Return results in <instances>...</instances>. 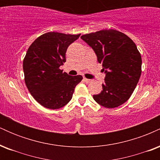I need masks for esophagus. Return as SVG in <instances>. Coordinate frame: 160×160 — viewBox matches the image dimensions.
Returning <instances> with one entry per match:
<instances>
[{
    "instance_id": "1",
    "label": "esophagus",
    "mask_w": 160,
    "mask_h": 160,
    "mask_svg": "<svg viewBox=\"0 0 160 160\" xmlns=\"http://www.w3.org/2000/svg\"><path fill=\"white\" fill-rule=\"evenodd\" d=\"M83 81L86 82V83H89L92 80H89V79H86V78H83Z\"/></svg>"
}]
</instances>
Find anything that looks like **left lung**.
Returning a JSON list of instances; mask_svg holds the SVG:
<instances>
[{"mask_svg":"<svg viewBox=\"0 0 160 160\" xmlns=\"http://www.w3.org/2000/svg\"><path fill=\"white\" fill-rule=\"evenodd\" d=\"M85 41L102 64L105 74L102 90L93 95L97 103L107 108L124 104L136 87L141 74V56L127 35L109 29L84 34Z\"/></svg>","mask_w":160,"mask_h":160,"instance_id":"obj_1","label":"left lung"}]
</instances>
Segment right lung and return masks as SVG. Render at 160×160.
Masks as SVG:
<instances>
[{"label":"right lung","mask_w":160,"mask_h":160,"mask_svg":"<svg viewBox=\"0 0 160 160\" xmlns=\"http://www.w3.org/2000/svg\"><path fill=\"white\" fill-rule=\"evenodd\" d=\"M80 34L48 32L29 47L23 60L25 82L38 103L49 109H58L72 98L80 75L71 76L59 68L66 62V51Z\"/></svg>","instance_id":"right-lung-1"}]
</instances>
